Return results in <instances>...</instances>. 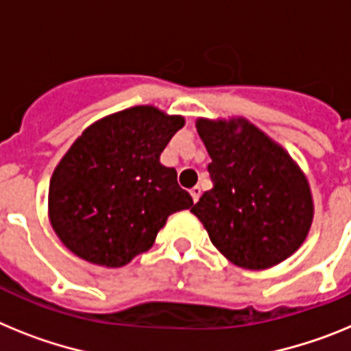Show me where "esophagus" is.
<instances>
[{"label":"esophagus","instance_id":"esophagus-1","mask_svg":"<svg viewBox=\"0 0 351 351\" xmlns=\"http://www.w3.org/2000/svg\"><path fill=\"white\" fill-rule=\"evenodd\" d=\"M191 196H193L194 203H197V199H199V196H201V187H199V185H196V187L191 189Z\"/></svg>","mask_w":351,"mask_h":351}]
</instances>
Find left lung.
<instances>
[{
    "label": "left lung",
    "mask_w": 351,
    "mask_h": 351,
    "mask_svg": "<svg viewBox=\"0 0 351 351\" xmlns=\"http://www.w3.org/2000/svg\"><path fill=\"white\" fill-rule=\"evenodd\" d=\"M213 187L191 212L226 260L265 270L288 260L313 224L309 182L293 157L243 117L197 118Z\"/></svg>",
    "instance_id": "8db88e82"
}]
</instances>
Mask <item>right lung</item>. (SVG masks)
Listing matches in <instances>:
<instances>
[{
	"instance_id": "1",
	"label": "right lung",
	"mask_w": 351,
	"mask_h": 351,
	"mask_svg": "<svg viewBox=\"0 0 351 351\" xmlns=\"http://www.w3.org/2000/svg\"><path fill=\"white\" fill-rule=\"evenodd\" d=\"M184 125L180 114L134 106L83 130L49 182V221L69 251L100 267H123L154 245L171 213L193 206L175 167L160 162Z\"/></svg>"
}]
</instances>
